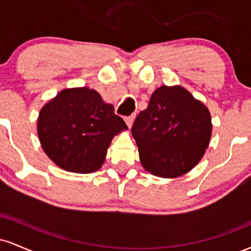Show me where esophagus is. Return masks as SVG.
<instances>
[{
  "label": "esophagus",
  "instance_id": "esophagus-1",
  "mask_svg": "<svg viewBox=\"0 0 251 251\" xmlns=\"http://www.w3.org/2000/svg\"><path fill=\"white\" fill-rule=\"evenodd\" d=\"M134 118H135V116H133V114H132V116H128V117L125 118V123H126V125L128 126V127H131V126L133 125Z\"/></svg>",
  "mask_w": 251,
  "mask_h": 251
}]
</instances>
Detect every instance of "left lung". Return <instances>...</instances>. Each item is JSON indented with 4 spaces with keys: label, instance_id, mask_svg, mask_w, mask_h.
Instances as JSON below:
<instances>
[{
    "label": "left lung",
    "instance_id": "1",
    "mask_svg": "<svg viewBox=\"0 0 251 251\" xmlns=\"http://www.w3.org/2000/svg\"><path fill=\"white\" fill-rule=\"evenodd\" d=\"M208 108L180 86H162L135 118L132 135L152 175L174 178L197 165L211 137Z\"/></svg>",
    "mask_w": 251,
    "mask_h": 251
}]
</instances>
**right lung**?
<instances>
[{
  "mask_svg": "<svg viewBox=\"0 0 251 251\" xmlns=\"http://www.w3.org/2000/svg\"><path fill=\"white\" fill-rule=\"evenodd\" d=\"M127 128L114 107L94 89H63L43 106L37 134L43 151L66 171L91 174L101 168L112 138Z\"/></svg>",
  "mask_w": 251,
  "mask_h": 251,
  "instance_id": "1",
  "label": "right lung"
}]
</instances>
